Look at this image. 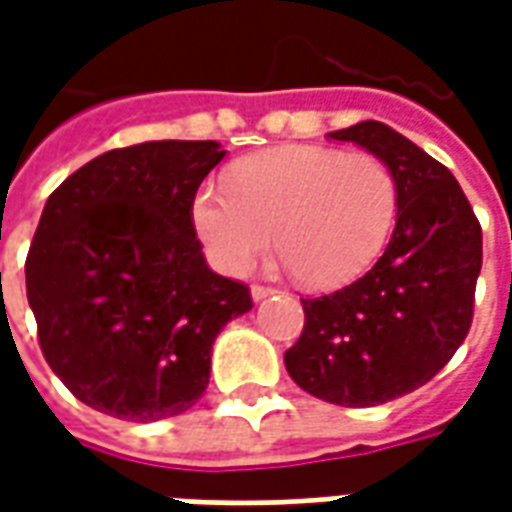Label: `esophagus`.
<instances>
[{"label":"esophagus","instance_id":"obj_1","mask_svg":"<svg viewBox=\"0 0 512 512\" xmlns=\"http://www.w3.org/2000/svg\"><path fill=\"white\" fill-rule=\"evenodd\" d=\"M274 293H277V288H268V285H252V299L255 301L268 299V296H274Z\"/></svg>","mask_w":512,"mask_h":512}]
</instances>
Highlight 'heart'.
I'll return each instance as SVG.
<instances>
[{
    "instance_id": "b5f03b06",
    "label": "heart",
    "mask_w": 512,
    "mask_h": 512,
    "mask_svg": "<svg viewBox=\"0 0 512 512\" xmlns=\"http://www.w3.org/2000/svg\"><path fill=\"white\" fill-rule=\"evenodd\" d=\"M395 213V175L381 158L323 145L255 153L235 164L227 191L202 186L191 202L194 230L222 271L244 274L277 238L290 271L321 290L376 263Z\"/></svg>"
}]
</instances>
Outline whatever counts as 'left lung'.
<instances>
[{
    "mask_svg": "<svg viewBox=\"0 0 512 512\" xmlns=\"http://www.w3.org/2000/svg\"><path fill=\"white\" fill-rule=\"evenodd\" d=\"M392 169L397 222L365 277L301 299L304 329L285 351L290 378L345 408L389 403L447 365L469 334L483 230L452 172L411 139L365 120L332 131Z\"/></svg>",
    "mask_w": 512,
    "mask_h": 512,
    "instance_id": "left-lung-1",
    "label": "left lung"
}]
</instances>
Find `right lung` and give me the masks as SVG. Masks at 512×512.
Masks as SVG:
<instances>
[{
    "instance_id": "add662e5",
    "label": "right lung",
    "mask_w": 512,
    "mask_h": 512,
    "mask_svg": "<svg viewBox=\"0 0 512 512\" xmlns=\"http://www.w3.org/2000/svg\"><path fill=\"white\" fill-rule=\"evenodd\" d=\"M219 142H142L51 191L27 255V299L49 367L82 403L128 422L189 411L244 282L208 268L191 202Z\"/></svg>"
}]
</instances>
